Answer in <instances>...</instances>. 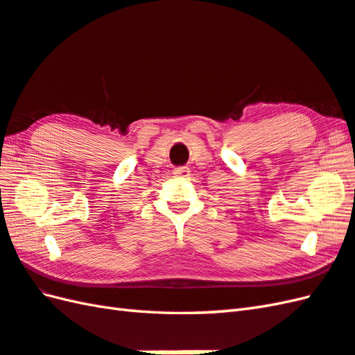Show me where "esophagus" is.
<instances>
[{
    "label": "esophagus",
    "mask_w": 355,
    "mask_h": 355,
    "mask_svg": "<svg viewBox=\"0 0 355 355\" xmlns=\"http://www.w3.org/2000/svg\"><path fill=\"white\" fill-rule=\"evenodd\" d=\"M190 168L188 167H178V168H175V171H173V175L175 176H179V178H188L190 176Z\"/></svg>",
    "instance_id": "esophagus-1"
}]
</instances>
